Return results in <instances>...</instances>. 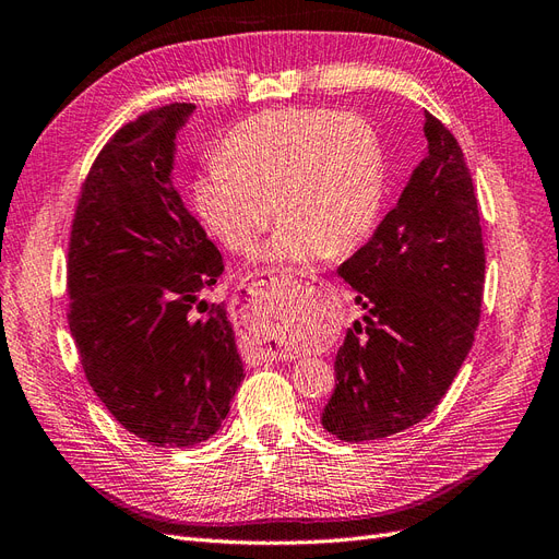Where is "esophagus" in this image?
I'll list each match as a JSON object with an SVG mask.
<instances>
[{
    "label": "esophagus",
    "instance_id": "esophagus-1",
    "mask_svg": "<svg viewBox=\"0 0 559 559\" xmlns=\"http://www.w3.org/2000/svg\"><path fill=\"white\" fill-rule=\"evenodd\" d=\"M260 276H266V278H274V271H260ZM262 358L264 360H285L288 356H283V354H278V350H264L262 354Z\"/></svg>",
    "mask_w": 559,
    "mask_h": 559
}]
</instances>
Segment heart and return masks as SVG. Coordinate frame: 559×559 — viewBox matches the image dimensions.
<instances>
[{
  "instance_id": "b5f03b06",
  "label": "heart",
  "mask_w": 559,
  "mask_h": 559,
  "mask_svg": "<svg viewBox=\"0 0 559 559\" xmlns=\"http://www.w3.org/2000/svg\"><path fill=\"white\" fill-rule=\"evenodd\" d=\"M381 203L384 156L377 131L348 111H260L234 126L217 162L194 182L199 217L234 252H252L276 211L281 225L264 250V260L276 264L358 248L372 234Z\"/></svg>"
}]
</instances>
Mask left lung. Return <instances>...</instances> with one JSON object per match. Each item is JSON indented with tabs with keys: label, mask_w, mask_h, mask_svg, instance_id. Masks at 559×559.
I'll use <instances>...</instances> for the list:
<instances>
[{
	"label": "left lung",
	"mask_w": 559,
	"mask_h": 559,
	"mask_svg": "<svg viewBox=\"0 0 559 559\" xmlns=\"http://www.w3.org/2000/svg\"><path fill=\"white\" fill-rule=\"evenodd\" d=\"M428 154L395 209L337 269L362 321L334 358L323 428L346 442L389 438L436 409L480 323L485 246L475 187L456 138L426 111Z\"/></svg>",
	"instance_id": "left-lung-1"
}]
</instances>
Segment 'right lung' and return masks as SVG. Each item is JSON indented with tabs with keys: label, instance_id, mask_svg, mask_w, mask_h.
Instances as JSON below:
<instances>
[{
	"label": "right lung",
	"instance_id": "obj_1",
	"mask_svg": "<svg viewBox=\"0 0 559 559\" xmlns=\"http://www.w3.org/2000/svg\"><path fill=\"white\" fill-rule=\"evenodd\" d=\"M197 107H156L95 158L70 234V332L91 389L156 448L215 436L243 381L222 254L173 187L175 135Z\"/></svg>",
	"mask_w": 559,
	"mask_h": 559
}]
</instances>
